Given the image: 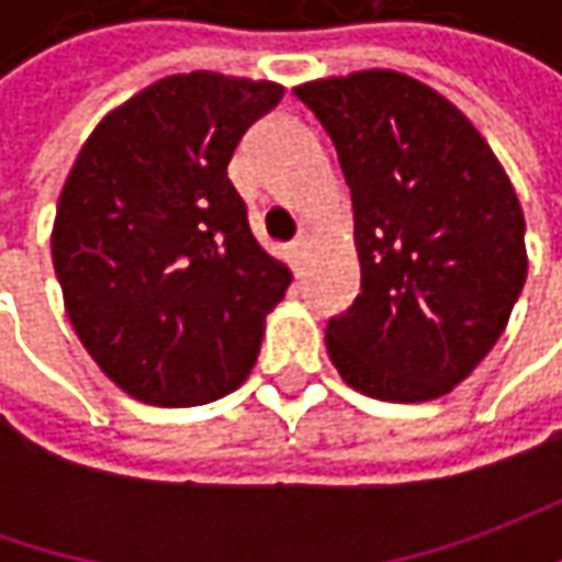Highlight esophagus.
<instances>
[{"label":"esophagus","mask_w":562,"mask_h":562,"mask_svg":"<svg viewBox=\"0 0 562 562\" xmlns=\"http://www.w3.org/2000/svg\"><path fill=\"white\" fill-rule=\"evenodd\" d=\"M310 247H313V237H310V234L303 231V234H300V237H296V240L291 244V262H293V266H300V262H303V259L310 256Z\"/></svg>","instance_id":"1"}]
</instances>
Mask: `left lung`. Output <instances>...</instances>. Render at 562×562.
<instances>
[{"label":"left lung","mask_w":562,"mask_h":562,"mask_svg":"<svg viewBox=\"0 0 562 562\" xmlns=\"http://www.w3.org/2000/svg\"><path fill=\"white\" fill-rule=\"evenodd\" d=\"M335 140L362 291L325 347L366 397L450 394L491 353L526 284V218L463 112L416 77L369 68L293 87Z\"/></svg>","instance_id":"8db88e82"}]
</instances>
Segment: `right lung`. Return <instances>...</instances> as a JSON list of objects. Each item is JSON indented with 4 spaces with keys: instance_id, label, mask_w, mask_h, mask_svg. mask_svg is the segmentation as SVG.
I'll list each match as a JSON object with an SVG mask.
<instances>
[{
    "instance_id": "right-lung-1",
    "label": "right lung",
    "mask_w": 562,
    "mask_h": 562,
    "mask_svg": "<svg viewBox=\"0 0 562 562\" xmlns=\"http://www.w3.org/2000/svg\"><path fill=\"white\" fill-rule=\"evenodd\" d=\"M274 80L171 75L121 102L61 187L53 266L80 344L124 394L200 406L247 381L291 269L252 237L227 178Z\"/></svg>"
}]
</instances>
